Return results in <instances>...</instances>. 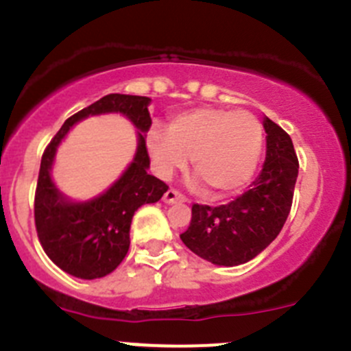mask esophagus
Returning <instances> with one entry per match:
<instances>
[{
	"instance_id": "1",
	"label": "esophagus",
	"mask_w": 351,
	"mask_h": 351,
	"mask_svg": "<svg viewBox=\"0 0 351 351\" xmlns=\"http://www.w3.org/2000/svg\"><path fill=\"white\" fill-rule=\"evenodd\" d=\"M162 202H165V204H168V205L178 204V202H185V197L180 195V193L176 192V190L169 189L168 192H166L165 195H162Z\"/></svg>"
}]
</instances>
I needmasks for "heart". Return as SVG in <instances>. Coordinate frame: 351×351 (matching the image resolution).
<instances>
[{"label": "heart", "instance_id": "1", "mask_svg": "<svg viewBox=\"0 0 351 351\" xmlns=\"http://www.w3.org/2000/svg\"><path fill=\"white\" fill-rule=\"evenodd\" d=\"M147 147L156 169L168 178L192 158L193 169L217 197L239 192L256 171L263 127L247 110L195 108L176 115L168 130L153 127Z\"/></svg>", "mask_w": 351, "mask_h": 351}]
</instances>
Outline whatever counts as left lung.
<instances>
[{
    "mask_svg": "<svg viewBox=\"0 0 351 351\" xmlns=\"http://www.w3.org/2000/svg\"><path fill=\"white\" fill-rule=\"evenodd\" d=\"M267 156L250 189L219 207L195 204L189 229L180 234L190 251L217 267H238L253 260L284 228L292 207L299 161L292 139L263 117Z\"/></svg>",
    "mask_w": 351,
    "mask_h": 351,
    "instance_id": "left-lung-1",
    "label": "left lung"
}]
</instances>
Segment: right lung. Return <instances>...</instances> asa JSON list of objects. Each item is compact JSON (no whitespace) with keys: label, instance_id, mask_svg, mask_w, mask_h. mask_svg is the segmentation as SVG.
Returning a JSON list of instances; mask_svg holds the SVG:
<instances>
[{"label":"right lung","instance_id":"right-lung-1","mask_svg":"<svg viewBox=\"0 0 351 351\" xmlns=\"http://www.w3.org/2000/svg\"><path fill=\"white\" fill-rule=\"evenodd\" d=\"M151 98L110 93L80 110L62 123L45 149L35 192V228L47 256L66 274L93 280L112 274L130 246V224L137 208L154 204L168 190L149 175L146 134L151 129ZM120 112L138 129V149L126 171L104 194L90 201H71L51 180L57 147L79 121L95 114Z\"/></svg>","mask_w":351,"mask_h":351}]
</instances>
